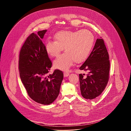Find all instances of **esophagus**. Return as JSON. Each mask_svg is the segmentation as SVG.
<instances>
[{
    "mask_svg": "<svg viewBox=\"0 0 131 131\" xmlns=\"http://www.w3.org/2000/svg\"><path fill=\"white\" fill-rule=\"evenodd\" d=\"M63 75H64V77H68L69 75V73L68 72H64L63 73Z\"/></svg>",
    "mask_w": 131,
    "mask_h": 131,
    "instance_id": "34e87169",
    "label": "esophagus"
}]
</instances>
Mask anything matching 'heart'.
<instances>
[{
    "mask_svg": "<svg viewBox=\"0 0 131 131\" xmlns=\"http://www.w3.org/2000/svg\"><path fill=\"white\" fill-rule=\"evenodd\" d=\"M55 41L48 40L45 49L48 56H57L62 50L65 52L59 55L53 61L55 68L68 71L74 62L81 63L90 55L93 47V34L88 30L79 31L62 30L54 35Z\"/></svg>",
    "mask_w": 131,
    "mask_h": 131,
    "instance_id": "heart-1",
    "label": "heart"
}]
</instances>
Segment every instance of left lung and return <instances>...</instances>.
Segmentation results:
<instances>
[{"label": "left lung", "mask_w": 131, "mask_h": 131, "mask_svg": "<svg viewBox=\"0 0 131 131\" xmlns=\"http://www.w3.org/2000/svg\"><path fill=\"white\" fill-rule=\"evenodd\" d=\"M88 74H79L82 96L85 99H93L105 89L110 78L109 55L103 39L96 40L89 56L80 68Z\"/></svg>", "instance_id": "8db88e82"}]
</instances>
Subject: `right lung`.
Returning <instances> with one entry per match:
<instances>
[{
	"label": "right lung",
	"instance_id": "1",
	"mask_svg": "<svg viewBox=\"0 0 131 131\" xmlns=\"http://www.w3.org/2000/svg\"><path fill=\"white\" fill-rule=\"evenodd\" d=\"M46 31L33 33L27 37L20 50L19 60L20 78L28 95L44 105L56 99L63 78V72L59 70L49 74L52 62L42 41Z\"/></svg>",
	"mask_w": 131,
	"mask_h": 131
}]
</instances>
